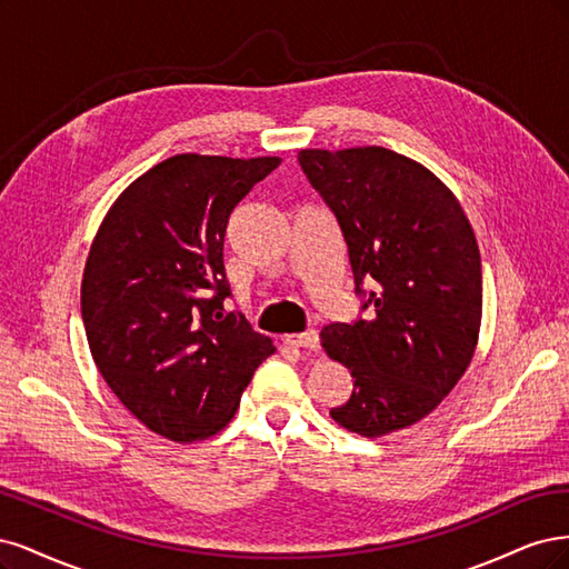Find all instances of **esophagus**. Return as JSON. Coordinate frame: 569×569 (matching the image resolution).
<instances>
[{
	"label": "esophagus",
	"mask_w": 569,
	"mask_h": 569,
	"mask_svg": "<svg viewBox=\"0 0 569 569\" xmlns=\"http://www.w3.org/2000/svg\"><path fill=\"white\" fill-rule=\"evenodd\" d=\"M290 347H302V350H317L319 347V333L317 331H305V333H292L283 338Z\"/></svg>",
	"instance_id": "34e87169"
}]
</instances>
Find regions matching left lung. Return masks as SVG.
<instances>
[{
    "label": "left lung",
    "instance_id": "left-lung-1",
    "mask_svg": "<svg viewBox=\"0 0 569 569\" xmlns=\"http://www.w3.org/2000/svg\"><path fill=\"white\" fill-rule=\"evenodd\" d=\"M298 160L336 214L369 319L321 328L326 355L355 378L331 409L361 437L405 430L435 411L478 347L482 260L458 198L423 164L382 146ZM376 280L369 297L360 288Z\"/></svg>",
    "mask_w": 569,
    "mask_h": 569
}]
</instances>
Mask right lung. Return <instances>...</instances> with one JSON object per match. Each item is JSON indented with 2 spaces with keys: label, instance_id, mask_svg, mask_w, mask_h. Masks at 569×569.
<instances>
[{
  "label": "right lung",
  "instance_id": "add662e5",
  "mask_svg": "<svg viewBox=\"0 0 569 569\" xmlns=\"http://www.w3.org/2000/svg\"><path fill=\"white\" fill-rule=\"evenodd\" d=\"M279 162L162 160L118 196L89 248L80 305L91 357L124 409L172 442L222 430L277 352L224 309V236L233 208Z\"/></svg>",
  "mask_w": 569,
  "mask_h": 569
}]
</instances>
